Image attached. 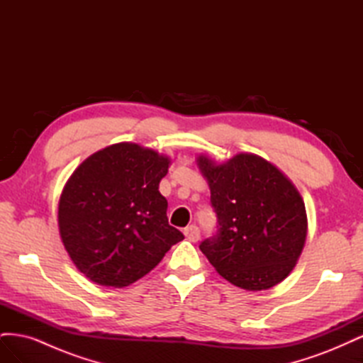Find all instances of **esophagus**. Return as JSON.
<instances>
[{"instance_id": "1", "label": "esophagus", "mask_w": 363, "mask_h": 363, "mask_svg": "<svg viewBox=\"0 0 363 363\" xmlns=\"http://www.w3.org/2000/svg\"><path fill=\"white\" fill-rule=\"evenodd\" d=\"M183 233H184L186 239L191 240V242H199V239H200V230H199V227H196V225L186 227Z\"/></svg>"}]
</instances>
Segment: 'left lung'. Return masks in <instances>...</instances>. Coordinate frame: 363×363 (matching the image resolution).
<instances>
[{
  "label": "left lung",
  "instance_id": "obj_1",
  "mask_svg": "<svg viewBox=\"0 0 363 363\" xmlns=\"http://www.w3.org/2000/svg\"><path fill=\"white\" fill-rule=\"evenodd\" d=\"M196 164L208 183L219 230L200 250L221 277L247 291H265L286 279L304 248L303 196L276 164L252 152Z\"/></svg>",
  "mask_w": 363,
  "mask_h": 363
}]
</instances>
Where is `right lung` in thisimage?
Here are the masks:
<instances>
[{"mask_svg":"<svg viewBox=\"0 0 363 363\" xmlns=\"http://www.w3.org/2000/svg\"><path fill=\"white\" fill-rule=\"evenodd\" d=\"M169 164L171 157L156 150L119 142L71 174L59 200V232L87 279L107 288L128 286L183 240L168 224V201L159 192Z\"/></svg>","mask_w":363,"mask_h":363,"instance_id":"obj_1","label":"right lung"}]
</instances>
